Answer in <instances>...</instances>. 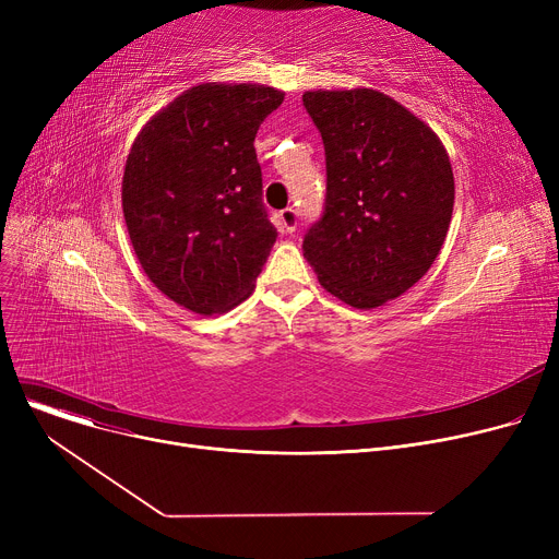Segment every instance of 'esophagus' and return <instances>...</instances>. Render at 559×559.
Wrapping results in <instances>:
<instances>
[{
	"label": "esophagus",
	"instance_id": "34e87169",
	"mask_svg": "<svg viewBox=\"0 0 559 559\" xmlns=\"http://www.w3.org/2000/svg\"><path fill=\"white\" fill-rule=\"evenodd\" d=\"M297 222H299V215L295 209H285L281 211L278 215V226L283 233H295L297 230Z\"/></svg>",
	"mask_w": 559,
	"mask_h": 559
}]
</instances>
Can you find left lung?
I'll list each match as a JSON object with an SVG mask.
<instances>
[{"instance_id":"left-lung-1","label":"left lung","mask_w":559,"mask_h":559,"mask_svg":"<svg viewBox=\"0 0 559 559\" xmlns=\"http://www.w3.org/2000/svg\"><path fill=\"white\" fill-rule=\"evenodd\" d=\"M304 106L326 152V205L304 255L333 297L378 308L413 287L447 240L449 154L417 115L371 87L308 91Z\"/></svg>"}]
</instances>
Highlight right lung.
<instances>
[{"label": "right lung", "instance_id": "obj_1", "mask_svg": "<svg viewBox=\"0 0 559 559\" xmlns=\"http://www.w3.org/2000/svg\"><path fill=\"white\" fill-rule=\"evenodd\" d=\"M283 97L255 83L194 85L129 152L122 209L133 251L163 295L197 314L249 299L276 242L253 140Z\"/></svg>", "mask_w": 559, "mask_h": 559}]
</instances>
